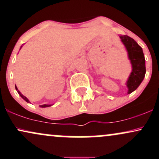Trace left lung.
<instances>
[{
    "instance_id": "obj_1",
    "label": "left lung",
    "mask_w": 159,
    "mask_h": 159,
    "mask_svg": "<svg viewBox=\"0 0 159 159\" xmlns=\"http://www.w3.org/2000/svg\"><path fill=\"white\" fill-rule=\"evenodd\" d=\"M120 38L125 45L128 57L132 64V72L125 84L128 87V94H130L139 87L145 77V58L143 49L134 39L126 35H120Z\"/></svg>"
}]
</instances>
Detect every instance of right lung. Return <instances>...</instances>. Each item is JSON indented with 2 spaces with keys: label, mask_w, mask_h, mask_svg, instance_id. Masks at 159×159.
I'll list each match as a JSON object with an SVG mask.
<instances>
[{
  "label": "right lung",
  "mask_w": 159,
  "mask_h": 159,
  "mask_svg": "<svg viewBox=\"0 0 159 159\" xmlns=\"http://www.w3.org/2000/svg\"><path fill=\"white\" fill-rule=\"evenodd\" d=\"M21 48H22V46H21ZM21 48H20V49H21ZM16 90H17L18 93H19V94L20 95V96H21V97L23 99L25 100V101H26L27 102H29V103H30V101H29V100H28V98H27L26 97V96H23V95L21 93V92H20V91H19V90H18V88H17V87H16ZM52 105H46V104H45V105H40V107H50V106H52Z\"/></svg>",
  "instance_id": "add662e5"
}]
</instances>
